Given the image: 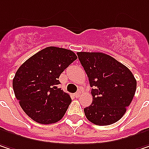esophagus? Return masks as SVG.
I'll list each match as a JSON object with an SVG mask.
<instances>
[{
  "mask_svg": "<svg viewBox=\"0 0 149 149\" xmlns=\"http://www.w3.org/2000/svg\"><path fill=\"white\" fill-rule=\"evenodd\" d=\"M74 96L76 97V98H78V97L80 96V93H79V92H77V93H75Z\"/></svg>",
  "mask_w": 149,
  "mask_h": 149,
  "instance_id": "1",
  "label": "esophagus"
}]
</instances>
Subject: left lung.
Segmentation results:
<instances>
[{"instance_id":"left-lung-1","label":"left lung","mask_w":149,"mask_h":149,"mask_svg":"<svg viewBox=\"0 0 149 149\" xmlns=\"http://www.w3.org/2000/svg\"><path fill=\"white\" fill-rule=\"evenodd\" d=\"M77 56L92 87V103L84 109L86 118L97 125L117 122L133 100L135 77L125 65L106 54L79 52Z\"/></svg>"}]
</instances>
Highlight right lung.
Here are the masks:
<instances>
[{
  "mask_svg": "<svg viewBox=\"0 0 149 149\" xmlns=\"http://www.w3.org/2000/svg\"><path fill=\"white\" fill-rule=\"evenodd\" d=\"M77 59L72 50L47 47L21 65L13 88L22 109L31 119L48 125L63 118L72 99L58 88L59 77Z\"/></svg>",
  "mask_w": 149,
  "mask_h": 149,
  "instance_id": "add662e5",
  "label": "right lung"
}]
</instances>
